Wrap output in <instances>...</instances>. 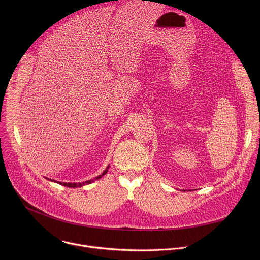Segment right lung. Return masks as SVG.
Wrapping results in <instances>:
<instances>
[{
    "label": "right lung",
    "instance_id": "1",
    "mask_svg": "<svg viewBox=\"0 0 260 260\" xmlns=\"http://www.w3.org/2000/svg\"><path fill=\"white\" fill-rule=\"evenodd\" d=\"M107 171H108V167H107V169L101 174V175H99L98 177H95L94 179H91V180H87V181H85V182H80V183H65V182H58V183H60L61 185H64V186H67V187H81V186H83V185H85V184H89V183H91V182H93L94 180H97V179H100L101 177L103 176V175H105L106 173H107ZM51 181H54V180H51Z\"/></svg>",
    "mask_w": 260,
    "mask_h": 260
}]
</instances>
